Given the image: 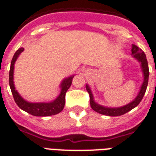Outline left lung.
<instances>
[{"label": "left lung", "instance_id": "8db88e82", "mask_svg": "<svg viewBox=\"0 0 156 156\" xmlns=\"http://www.w3.org/2000/svg\"><path fill=\"white\" fill-rule=\"evenodd\" d=\"M131 55L134 58H136L140 63V69L142 71L143 73V82L140 91L137 96L135 98L133 101L129 102L125 106L118 107H108L100 105L97 103L94 100L93 98L92 90L90 88L89 85L86 84V89H87V93H89L90 96V105L92 109L97 112L98 113L102 114V115H106V116H122L123 114L126 113L132 110L133 108L137 107L140 101L142 100L143 97L145 95L146 88H147V85H148V80H149V67L148 63H147V59H146V56L145 53L140 49L139 47H137L135 44H132V48H131Z\"/></svg>", "mask_w": 156, "mask_h": 156}]
</instances>
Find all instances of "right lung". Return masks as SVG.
<instances>
[{
    "instance_id": "obj_1",
    "label": "right lung",
    "mask_w": 156,
    "mask_h": 156,
    "mask_svg": "<svg viewBox=\"0 0 156 156\" xmlns=\"http://www.w3.org/2000/svg\"><path fill=\"white\" fill-rule=\"evenodd\" d=\"M24 51V48H20L14 55L12 60L10 63V73H9V84H10V90L13 95L14 100L16 103L18 105V107L25 111L26 112L35 116H48L56 115L62 112L65 105V94L69 89L71 84H72L73 78L74 75L69 76L68 78H65L63 81L61 82L60 93L57 98L49 102H30L26 101L20 95L19 93L16 89L15 84H14V68H15V63L20 56V55Z\"/></svg>"
}]
</instances>
